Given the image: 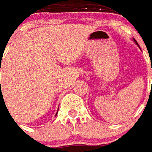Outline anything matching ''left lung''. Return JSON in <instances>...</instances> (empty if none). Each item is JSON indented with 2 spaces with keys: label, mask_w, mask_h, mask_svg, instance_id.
Masks as SVG:
<instances>
[{
  "label": "left lung",
  "mask_w": 152,
  "mask_h": 152,
  "mask_svg": "<svg viewBox=\"0 0 152 152\" xmlns=\"http://www.w3.org/2000/svg\"><path fill=\"white\" fill-rule=\"evenodd\" d=\"M133 41H134V42H135V44H136V45H137V46H138V47H139V48H140V46L138 45V43H137V42H136V41H135V39H134V38H133Z\"/></svg>",
  "instance_id": "left-lung-1"
}]
</instances>
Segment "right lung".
Listing matches in <instances>:
<instances>
[{"label":"right lung","mask_w":152,"mask_h":152,"mask_svg":"<svg viewBox=\"0 0 152 152\" xmlns=\"http://www.w3.org/2000/svg\"><path fill=\"white\" fill-rule=\"evenodd\" d=\"M0 67H1V64H0ZM0 70H1V69H0ZM0 83H1V82H0ZM0 86H1V85H0ZM57 114H58V112H57ZM57 114L55 115V116H57Z\"/></svg>","instance_id":"obj_1"}]
</instances>
